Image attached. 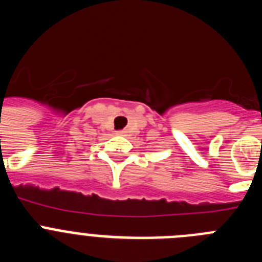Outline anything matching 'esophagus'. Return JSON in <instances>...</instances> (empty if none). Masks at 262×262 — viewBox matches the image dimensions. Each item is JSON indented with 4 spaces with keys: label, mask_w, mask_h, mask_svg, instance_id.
Listing matches in <instances>:
<instances>
[{
    "label": "esophagus",
    "mask_w": 262,
    "mask_h": 262,
    "mask_svg": "<svg viewBox=\"0 0 262 262\" xmlns=\"http://www.w3.org/2000/svg\"><path fill=\"white\" fill-rule=\"evenodd\" d=\"M118 134H119V135H124V134H126V131H118Z\"/></svg>",
    "instance_id": "obj_1"
}]
</instances>
